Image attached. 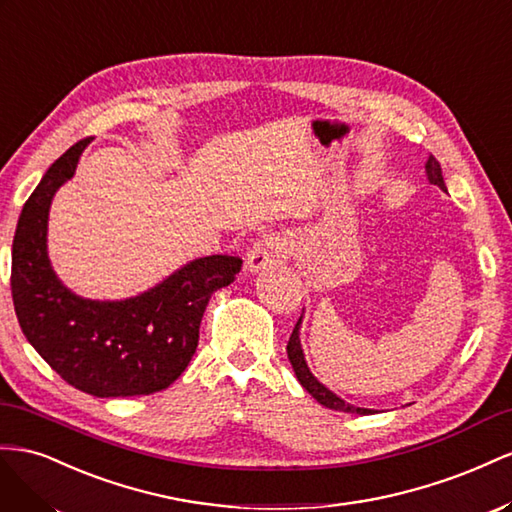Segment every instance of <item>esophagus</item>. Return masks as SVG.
Listing matches in <instances>:
<instances>
[{"label": "esophagus", "mask_w": 512, "mask_h": 512, "mask_svg": "<svg viewBox=\"0 0 512 512\" xmlns=\"http://www.w3.org/2000/svg\"><path fill=\"white\" fill-rule=\"evenodd\" d=\"M291 251V242L283 233H268L261 240H257L246 257V268L251 272L279 268L287 261Z\"/></svg>", "instance_id": "34e87169"}]
</instances>
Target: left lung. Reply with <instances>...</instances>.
<instances>
[{
  "mask_svg": "<svg viewBox=\"0 0 512 512\" xmlns=\"http://www.w3.org/2000/svg\"><path fill=\"white\" fill-rule=\"evenodd\" d=\"M427 175H429V182L431 184H437L442 188V191H446V184H444V178H442V167L440 163H437V158L431 154L429 160H427ZM302 319V317H300ZM300 319L298 324L294 328V332H291L289 337V343H287V358L291 362V367H294L296 371V377L298 382L302 384V388L311 394V397L321 403L324 407H328V410H334V412H347V414H360V416H367L371 414L373 410H364V407H354L345 403L343 399H339L337 394L330 392L326 386H321L317 379L313 377V373L309 371V367H306V360H304V354H302V347H300Z\"/></svg>",
  "mask_w": 512,
  "mask_h": 512,
  "instance_id": "1",
  "label": "left lung"
}]
</instances>
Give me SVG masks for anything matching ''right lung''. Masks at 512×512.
<instances>
[{
  "instance_id": "obj_1",
  "label": "right lung",
  "mask_w": 512,
  "mask_h": 512,
  "mask_svg": "<svg viewBox=\"0 0 512 512\" xmlns=\"http://www.w3.org/2000/svg\"><path fill=\"white\" fill-rule=\"evenodd\" d=\"M85 141L68 148L25 201L12 242L10 289L25 339L64 382L92 397L165 390L191 362L214 291L233 283L240 257L210 255L122 302L68 291L47 257V218L57 188L72 178Z\"/></svg>"
}]
</instances>
